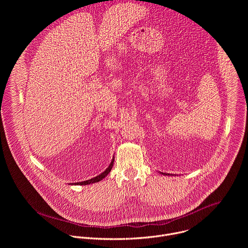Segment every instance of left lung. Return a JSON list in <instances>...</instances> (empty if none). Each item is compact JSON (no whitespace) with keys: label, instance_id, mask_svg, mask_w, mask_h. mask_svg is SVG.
I'll return each mask as SVG.
<instances>
[{"label":"left lung","instance_id":"obj_1","mask_svg":"<svg viewBox=\"0 0 248 248\" xmlns=\"http://www.w3.org/2000/svg\"><path fill=\"white\" fill-rule=\"evenodd\" d=\"M163 174H169V173H163Z\"/></svg>","mask_w":248,"mask_h":248}]
</instances>
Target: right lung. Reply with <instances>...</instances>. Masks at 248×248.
Here are the masks:
<instances>
[{"label":"right lung","mask_w":248,"mask_h":248,"mask_svg":"<svg viewBox=\"0 0 248 248\" xmlns=\"http://www.w3.org/2000/svg\"><path fill=\"white\" fill-rule=\"evenodd\" d=\"M113 165H114V159H113V161L111 162V164H110V166L106 169V170H104L101 174H99V175H97V176H95V178H93V179H91V180H88V181H84V182H81V183H76L75 185H79V186H85V185H90V184H95V183H98V182H100L101 180H103L106 175H107L110 171H111V170H112V168H113ZM73 185V184H72Z\"/></svg>","instance_id":"1"}]
</instances>
